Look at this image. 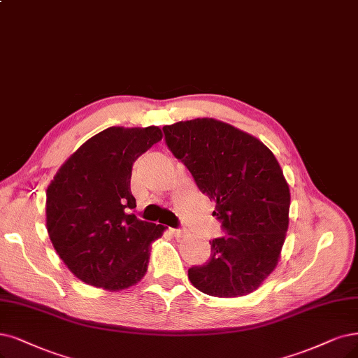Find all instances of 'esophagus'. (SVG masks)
Masks as SVG:
<instances>
[{
    "label": "esophagus",
    "instance_id": "obj_1",
    "mask_svg": "<svg viewBox=\"0 0 358 358\" xmlns=\"http://www.w3.org/2000/svg\"><path fill=\"white\" fill-rule=\"evenodd\" d=\"M171 231H172V234H174L176 237H184V236L187 234L186 229H172Z\"/></svg>",
    "mask_w": 358,
    "mask_h": 358
}]
</instances>
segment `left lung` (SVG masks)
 Wrapping results in <instances>:
<instances>
[{"instance_id": "1", "label": "left lung", "mask_w": 358, "mask_h": 358, "mask_svg": "<svg viewBox=\"0 0 358 358\" xmlns=\"http://www.w3.org/2000/svg\"><path fill=\"white\" fill-rule=\"evenodd\" d=\"M168 149L196 186L215 202L226 236L210 241V258L189 268L192 285L218 298L257 290L275 268L289 226L290 192L266 144L213 117L164 127Z\"/></svg>"}]
</instances>
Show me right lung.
<instances>
[{
    "label": "right lung",
    "instance_id": "add662e5",
    "mask_svg": "<svg viewBox=\"0 0 358 358\" xmlns=\"http://www.w3.org/2000/svg\"><path fill=\"white\" fill-rule=\"evenodd\" d=\"M162 140L157 127H110L87 140L47 189V230L62 261L79 280L117 292L148 271L161 224L137 220L132 164Z\"/></svg>",
    "mask_w": 358,
    "mask_h": 358
}]
</instances>
